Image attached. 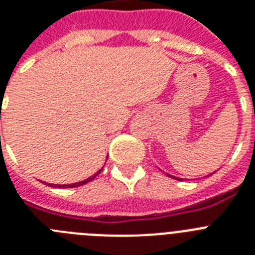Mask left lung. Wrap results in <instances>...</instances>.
<instances>
[{"instance_id": "left-lung-1", "label": "left lung", "mask_w": 255, "mask_h": 255, "mask_svg": "<svg viewBox=\"0 0 255 255\" xmlns=\"http://www.w3.org/2000/svg\"><path fill=\"white\" fill-rule=\"evenodd\" d=\"M167 175H169V174H167ZM209 175H212V174H209ZM169 177H170V175H169ZM174 178V179H178V180H182V179H180V178H175V177H173Z\"/></svg>"}]
</instances>
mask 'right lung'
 <instances>
[{"instance_id": "obj_1", "label": "right lung", "mask_w": 255, "mask_h": 255, "mask_svg": "<svg viewBox=\"0 0 255 255\" xmlns=\"http://www.w3.org/2000/svg\"><path fill=\"white\" fill-rule=\"evenodd\" d=\"M102 170H103V169H101V170H99V171H97V173H95L94 175H93V177H90V178H88V179L82 180V182H77V183H72V184H51V183H47V186H49V187H56V188H73V187L84 186V184L89 183V182H90V180L94 179V178L97 177L98 174L101 173Z\"/></svg>"}]
</instances>
